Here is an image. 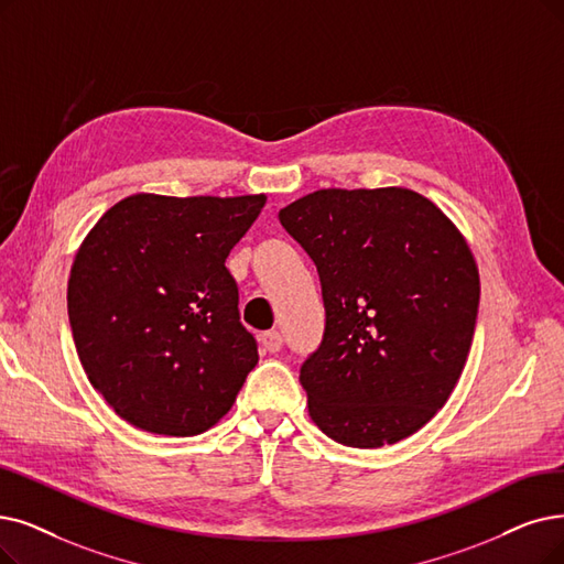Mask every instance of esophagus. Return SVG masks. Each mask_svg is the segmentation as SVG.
Here are the masks:
<instances>
[{
	"instance_id": "34e87169",
	"label": "esophagus",
	"mask_w": 564,
	"mask_h": 564,
	"mask_svg": "<svg viewBox=\"0 0 564 564\" xmlns=\"http://www.w3.org/2000/svg\"><path fill=\"white\" fill-rule=\"evenodd\" d=\"M259 340H261V347L265 351H270V354H275V351L282 349V335H280V330H265V333H261Z\"/></svg>"
}]
</instances>
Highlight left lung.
<instances>
[{
	"mask_svg": "<svg viewBox=\"0 0 564 564\" xmlns=\"http://www.w3.org/2000/svg\"><path fill=\"white\" fill-rule=\"evenodd\" d=\"M280 221L322 280L324 340L301 368L312 421L354 448L414 435L456 389L475 337L467 240L404 187L319 189Z\"/></svg>",
	"mask_w": 564,
	"mask_h": 564,
	"instance_id": "8db88e82",
	"label": "left lung"
}]
</instances>
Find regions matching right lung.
<instances>
[{
    "instance_id": "1",
    "label": "right lung",
    "mask_w": 564,
    "mask_h": 564,
    "mask_svg": "<svg viewBox=\"0 0 564 564\" xmlns=\"http://www.w3.org/2000/svg\"><path fill=\"white\" fill-rule=\"evenodd\" d=\"M265 194H131L78 247L66 305L83 370L120 419L192 437L227 414L259 364L224 265Z\"/></svg>"
}]
</instances>
